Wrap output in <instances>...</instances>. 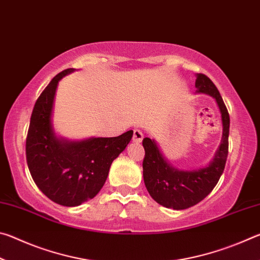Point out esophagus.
<instances>
[{
    "label": "esophagus",
    "instance_id": "esophagus-1",
    "mask_svg": "<svg viewBox=\"0 0 260 260\" xmlns=\"http://www.w3.org/2000/svg\"><path fill=\"white\" fill-rule=\"evenodd\" d=\"M143 140V133L140 129H134L133 131V142L140 143L141 141Z\"/></svg>",
    "mask_w": 260,
    "mask_h": 260
}]
</instances>
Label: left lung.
<instances>
[{"instance_id": "left-lung-1", "label": "left lung", "mask_w": 260, "mask_h": 260, "mask_svg": "<svg viewBox=\"0 0 260 260\" xmlns=\"http://www.w3.org/2000/svg\"><path fill=\"white\" fill-rule=\"evenodd\" d=\"M197 93L215 100L222 121V139L213 159L199 170L182 171L170 164L162 156L155 140L144 138L143 180L148 192L158 204L174 210H184L204 200L218 183L225 170L228 155L230 114L217 87L203 73L196 74Z\"/></svg>"}]
</instances>
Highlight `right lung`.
I'll return each instance as SVG.
<instances>
[{"instance_id": "obj_1", "label": "right lung", "mask_w": 260, "mask_h": 260, "mask_svg": "<svg viewBox=\"0 0 260 260\" xmlns=\"http://www.w3.org/2000/svg\"><path fill=\"white\" fill-rule=\"evenodd\" d=\"M74 71L57 74L35 102L26 138V160L35 184L48 199L64 206H78L94 199L108 178L112 161L133 136L69 141L57 138L51 125L57 85Z\"/></svg>"}]
</instances>
